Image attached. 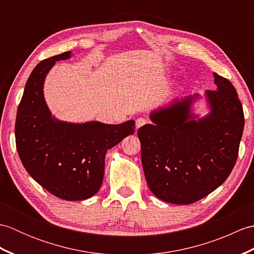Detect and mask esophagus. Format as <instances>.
<instances>
[{
  "label": "esophagus",
  "instance_id": "1",
  "mask_svg": "<svg viewBox=\"0 0 254 254\" xmlns=\"http://www.w3.org/2000/svg\"><path fill=\"white\" fill-rule=\"evenodd\" d=\"M146 123H147V120H146V119H144V118H138V119H136V121H135L136 131H137L138 128L141 127L145 126V124H146Z\"/></svg>",
  "mask_w": 254,
  "mask_h": 254
}]
</instances>
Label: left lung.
Listing matches in <instances>:
<instances>
[{"label":"left lung","instance_id":"left-lung-1","mask_svg":"<svg viewBox=\"0 0 254 254\" xmlns=\"http://www.w3.org/2000/svg\"><path fill=\"white\" fill-rule=\"evenodd\" d=\"M216 90H207L209 113L191 112L197 95L150 113L153 124L137 130L147 186L172 204H192L223 185L238 158L245 116L227 78L214 73Z\"/></svg>","mask_w":254,"mask_h":254}]
</instances>
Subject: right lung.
Here are the masks:
<instances>
[{
	"label": "right lung",
	"instance_id": "right-lung-1",
	"mask_svg": "<svg viewBox=\"0 0 254 254\" xmlns=\"http://www.w3.org/2000/svg\"><path fill=\"white\" fill-rule=\"evenodd\" d=\"M71 51L41 61L27 80L15 122L16 147L32 179L53 195L82 201L98 192L107 150L134 133L135 122L69 123L52 117L44 97V83L56 61Z\"/></svg>",
	"mask_w": 254,
	"mask_h": 254
}]
</instances>
